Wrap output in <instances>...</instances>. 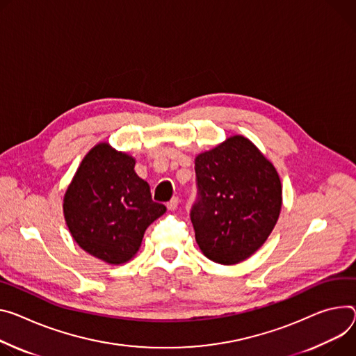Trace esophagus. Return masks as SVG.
Instances as JSON below:
<instances>
[{"label":"esophagus","mask_w":356,"mask_h":356,"mask_svg":"<svg viewBox=\"0 0 356 356\" xmlns=\"http://www.w3.org/2000/svg\"><path fill=\"white\" fill-rule=\"evenodd\" d=\"M177 206H179V199H177V197H173V199L168 203V209H169L170 211H175V210L177 209Z\"/></svg>","instance_id":"34e87169"}]
</instances>
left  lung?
Masks as SVG:
<instances>
[{
  "mask_svg": "<svg viewBox=\"0 0 356 356\" xmlns=\"http://www.w3.org/2000/svg\"><path fill=\"white\" fill-rule=\"evenodd\" d=\"M197 202L190 218L209 260L232 266L260 248L278 220L280 176L247 138L236 135L195 160Z\"/></svg>",
  "mask_w": 356,
  "mask_h": 356,
  "instance_id": "1",
  "label": "left lung"
}]
</instances>
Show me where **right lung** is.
<instances>
[{"instance_id": "right-lung-1", "label": "right lung", "mask_w": 356, "mask_h": 356, "mask_svg": "<svg viewBox=\"0 0 356 356\" xmlns=\"http://www.w3.org/2000/svg\"><path fill=\"white\" fill-rule=\"evenodd\" d=\"M135 159L109 143L92 147L63 196V216L78 245L108 264H123L139 251L149 225L166 213L152 200Z\"/></svg>"}]
</instances>
